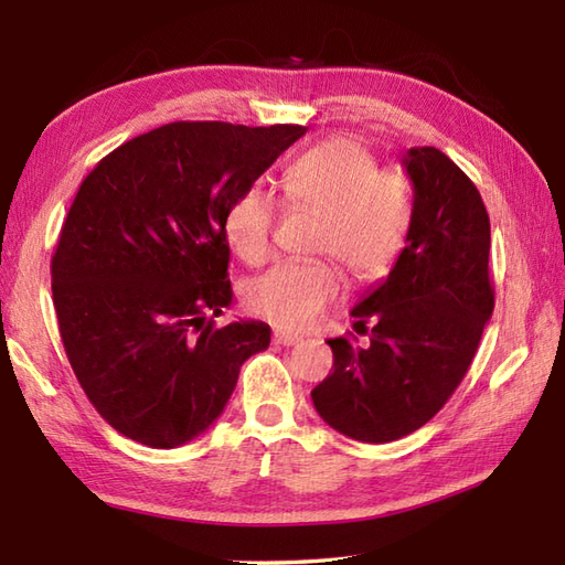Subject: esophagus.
Masks as SVG:
<instances>
[{"label": "esophagus", "mask_w": 565, "mask_h": 565, "mask_svg": "<svg viewBox=\"0 0 565 565\" xmlns=\"http://www.w3.org/2000/svg\"><path fill=\"white\" fill-rule=\"evenodd\" d=\"M274 342L276 344H284V347H294L298 342H303L301 334H294V332H276L274 334Z\"/></svg>", "instance_id": "1"}]
</instances>
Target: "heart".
I'll use <instances>...</instances> for the list:
<instances>
[{
    "mask_svg": "<svg viewBox=\"0 0 565 565\" xmlns=\"http://www.w3.org/2000/svg\"><path fill=\"white\" fill-rule=\"evenodd\" d=\"M286 206L318 215L313 252L338 259L362 284L381 281L401 259L413 225V184L398 167H379L374 150L352 136L310 148L281 174ZM276 199L259 184L227 203L223 237L247 264L269 257ZM342 296L330 259L284 262L249 284L247 303L284 330H308Z\"/></svg>",
    "mask_w": 565,
    "mask_h": 565,
    "instance_id": "heart-1",
    "label": "heart"
}]
</instances>
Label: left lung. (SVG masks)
I'll use <instances>...</instances> for the list:
<instances>
[{
	"label": "left lung",
	"instance_id": "1",
	"mask_svg": "<svg viewBox=\"0 0 565 565\" xmlns=\"http://www.w3.org/2000/svg\"><path fill=\"white\" fill-rule=\"evenodd\" d=\"M413 225L388 279L352 310L366 347L334 338L332 374L310 391L342 435L386 444L435 417L471 366L495 291L490 218L476 184L437 148L403 158Z\"/></svg>",
	"mask_w": 565,
	"mask_h": 565
}]
</instances>
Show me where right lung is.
<instances>
[{
    "instance_id": "1",
    "label": "right lung",
    "mask_w": 565,
    "mask_h": 565,
    "mask_svg": "<svg viewBox=\"0 0 565 565\" xmlns=\"http://www.w3.org/2000/svg\"><path fill=\"white\" fill-rule=\"evenodd\" d=\"M306 126L174 121L84 177L51 259L60 338L82 391L124 437L174 449L215 423L271 330L231 306L223 215Z\"/></svg>"
}]
</instances>
